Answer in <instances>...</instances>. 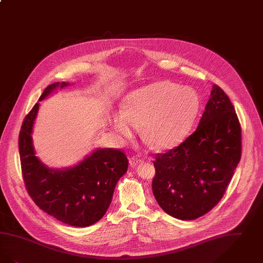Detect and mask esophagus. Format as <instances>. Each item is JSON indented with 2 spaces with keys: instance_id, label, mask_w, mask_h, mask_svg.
Here are the masks:
<instances>
[{
  "instance_id": "1",
  "label": "esophagus",
  "mask_w": 263,
  "mask_h": 263,
  "mask_svg": "<svg viewBox=\"0 0 263 263\" xmlns=\"http://www.w3.org/2000/svg\"><path fill=\"white\" fill-rule=\"evenodd\" d=\"M142 161H143L142 159H140V158H135V157L129 158V163H130L131 167H135V166H137L138 164L142 163Z\"/></svg>"
}]
</instances>
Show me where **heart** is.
<instances>
[{
    "mask_svg": "<svg viewBox=\"0 0 263 263\" xmlns=\"http://www.w3.org/2000/svg\"><path fill=\"white\" fill-rule=\"evenodd\" d=\"M200 110V98L190 87L158 81L132 92L124 109L112 119L116 132L130 137L137 126L157 149L177 146L189 132Z\"/></svg>",
    "mask_w": 263,
    "mask_h": 263,
    "instance_id": "heart-1",
    "label": "heart"
}]
</instances>
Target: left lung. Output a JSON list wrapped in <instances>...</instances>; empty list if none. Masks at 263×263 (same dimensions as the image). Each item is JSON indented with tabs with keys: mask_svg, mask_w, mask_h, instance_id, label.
Masks as SVG:
<instances>
[{
	"mask_svg": "<svg viewBox=\"0 0 263 263\" xmlns=\"http://www.w3.org/2000/svg\"><path fill=\"white\" fill-rule=\"evenodd\" d=\"M242 155V129L228 96L213 85L196 131L155 156L153 193L172 217L193 220L223 198Z\"/></svg>",
	"mask_w": 263,
	"mask_h": 263,
	"instance_id": "1",
	"label": "left lung"
}]
</instances>
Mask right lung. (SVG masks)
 <instances>
[{
    "label": "right lung",
    "instance_id": "obj_1",
    "mask_svg": "<svg viewBox=\"0 0 263 263\" xmlns=\"http://www.w3.org/2000/svg\"><path fill=\"white\" fill-rule=\"evenodd\" d=\"M49 85L39 101L57 87ZM39 103L35 104L21 125L18 147L25 188L36 205L55 219L74 227L90 226L100 220L108 209L116 183L128 168V158L120 148H98L71 168L54 170L35 157L32 127Z\"/></svg>",
    "mask_w": 263,
    "mask_h": 263
}]
</instances>
